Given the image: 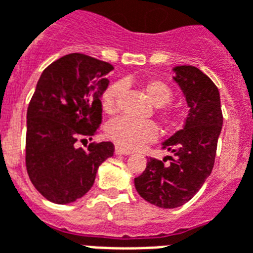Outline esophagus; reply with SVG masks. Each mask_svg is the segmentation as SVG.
Listing matches in <instances>:
<instances>
[{"instance_id": "obj_1", "label": "esophagus", "mask_w": 253, "mask_h": 253, "mask_svg": "<svg viewBox=\"0 0 253 253\" xmlns=\"http://www.w3.org/2000/svg\"><path fill=\"white\" fill-rule=\"evenodd\" d=\"M115 154H118V155H130V154H131V151L127 150V149H123V147H121V146H117V147H115Z\"/></svg>"}]
</instances>
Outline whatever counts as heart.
<instances>
[{
    "mask_svg": "<svg viewBox=\"0 0 253 253\" xmlns=\"http://www.w3.org/2000/svg\"><path fill=\"white\" fill-rule=\"evenodd\" d=\"M123 89H125V84L122 82H115L106 87L100 98L104 111L111 114L117 110L118 100L121 98ZM143 89L151 103L160 108L161 117L165 121H170L174 117V112L168 107V104L173 99V91L169 85L161 80H149L147 83L143 84ZM106 132L108 138L117 142L121 147L132 150L141 147L145 143L154 141L158 130L154 122L135 121L128 117H118L108 122L106 126Z\"/></svg>",
    "mask_w": 253,
    "mask_h": 253,
    "instance_id": "1",
    "label": "heart"
}]
</instances>
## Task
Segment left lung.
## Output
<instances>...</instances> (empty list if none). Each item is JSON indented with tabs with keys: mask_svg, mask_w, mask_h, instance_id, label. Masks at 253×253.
<instances>
[{
	"mask_svg": "<svg viewBox=\"0 0 253 253\" xmlns=\"http://www.w3.org/2000/svg\"><path fill=\"white\" fill-rule=\"evenodd\" d=\"M189 114L184 128L162 143L173 157L149 158L145 171L134 179L136 192L155 207L171 209L188 203L211 175L221 132L222 112L216 84L192 65L173 68Z\"/></svg>",
	"mask_w": 253,
	"mask_h": 253,
	"instance_id": "8db88e82",
	"label": "left lung"
}]
</instances>
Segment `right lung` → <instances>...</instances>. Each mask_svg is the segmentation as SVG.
Instances as JSON below:
<instances>
[{
  "mask_svg": "<svg viewBox=\"0 0 253 253\" xmlns=\"http://www.w3.org/2000/svg\"><path fill=\"white\" fill-rule=\"evenodd\" d=\"M110 63L69 53L48 65L27 112L25 164L33 186L46 200L69 204L92 188L98 168L114 154L111 142L76 147L92 139L102 123L103 91Z\"/></svg>",
  "mask_w": 253,
  "mask_h": 253,
  "instance_id": "add662e5",
  "label": "right lung"
}]
</instances>
